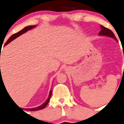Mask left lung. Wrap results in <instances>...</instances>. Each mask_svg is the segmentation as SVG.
<instances>
[{
	"label": "left lung",
	"instance_id": "left-lung-1",
	"mask_svg": "<svg viewBox=\"0 0 124 124\" xmlns=\"http://www.w3.org/2000/svg\"><path fill=\"white\" fill-rule=\"evenodd\" d=\"M101 31L99 33V35L107 36V37H111V38H114V39H115L116 40H117V38H116V36H115L114 33L112 32L110 30H109V28H106V27H104V26H102V25L101 26Z\"/></svg>",
	"mask_w": 124,
	"mask_h": 124
}]
</instances>
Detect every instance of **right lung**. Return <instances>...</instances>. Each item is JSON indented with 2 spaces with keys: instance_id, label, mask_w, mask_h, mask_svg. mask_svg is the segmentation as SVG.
<instances>
[{
  "instance_id": "add662e5",
  "label": "right lung",
  "mask_w": 124,
  "mask_h": 124,
  "mask_svg": "<svg viewBox=\"0 0 124 124\" xmlns=\"http://www.w3.org/2000/svg\"><path fill=\"white\" fill-rule=\"evenodd\" d=\"M36 27V25H30V26H27V27H25L23 29H22V30H20V31L14 34L13 35L11 36L9 38H8V40L7 41V42L5 43V45H7V44H8L10 41H12V40H14V39H15L16 38H17L18 37H19L20 35H21L22 34L25 33V32H27V31L30 30L32 29L33 28H35ZM1 78V76L0 77V78ZM51 94H52V91H50V94H49V96H48V98L47 99V100L43 104H41V106H38L37 107H35V108H31V109H25L26 110H30V111H36V110H41V109H44L45 107L47 106V104H48L49 101L50 100V98H51Z\"/></svg>"
}]
</instances>
